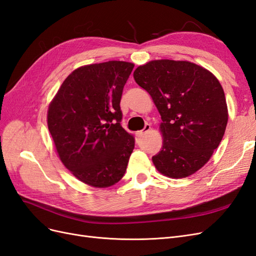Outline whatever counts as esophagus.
I'll list each match as a JSON object with an SVG mask.
<instances>
[{
    "label": "esophagus",
    "mask_w": 256,
    "mask_h": 256,
    "mask_svg": "<svg viewBox=\"0 0 256 256\" xmlns=\"http://www.w3.org/2000/svg\"><path fill=\"white\" fill-rule=\"evenodd\" d=\"M151 128V126H150V124H146V126H144V130H138V132L136 133V136L137 137H142V136H144L146 133H147L148 132V130Z\"/></svg>",
    "instance_id": "esophagus-1"
}]
</instances>
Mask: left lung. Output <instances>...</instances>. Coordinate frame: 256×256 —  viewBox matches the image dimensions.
<instances>
[{
	"mask_svg": "<svg viewBox=\"0 0 256 256\" xmlns=\"http://www.w3.org/2000/svg\"><path fill=\"white\" fill-rule=\"evenodd\" d=\"M162 118L163 146L153 164L170 178H186L205 165L228 120L223 88L214 74L188 61L156 60L134 72Z\"/></svg>",
	"mask_w": 256,
	"mask_h": 256,
	"instance_id": "obj_1",
	"label": "left lung"
}]
</instances>
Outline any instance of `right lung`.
I'll use <instances>...</instances> for the list:
<instances>
[{"instance_id":"right-lung-1","label":"right lung","mask_w":256,"mask_h":256,"mask_svg":"<svg viewBox=\"0 0 256 256\" xmlns=\"http://www.w3.org/2000/svg\"><path fill=\"white\" fill-rule=\"evenodd\" d=\"M134 64L82 66L64 80L48 109V128L64 166L84 184L107 188L126 174L135 138L121 126L120 100Z\"/></svg>"}]
</instances>
